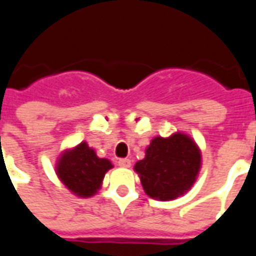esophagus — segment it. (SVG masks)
Segmentation results:
<instances>
[{"label": "esophagus", "instance_id": "1", "mask_svg": "<svg viewBox=\"0 0 256 256\" xmlns=\"http://www.w3.org/2000/svg\"><path fill=\"white\" fill-rule=\"evenodd\" d=\"M118 164L120 167H126V168H128V167L132 166V160H130V159H119V160H118Z\"/></svg>", "mask_w": 256, "mask_h": 256}]
</instances>
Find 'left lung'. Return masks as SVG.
I'll list each match as a JSON object with an SVG mask.
<instances>
[{"mask_svg": "<svg viewBox=\"0 0 256 256\" xmlns=\"http://www.w3.org/2000/svg\"><path fill=\"white\" fill-rule=\"evenodd\" d=\"M202 168V150L182 132L168 137L158 136L145 150V158L134 164L145 193L168 202L190 190Z\"/></svg>", "mask_w": 256, "mask_h": 256, "instance_id": "left-lung-1", "label": "left lung"}]
</instances>
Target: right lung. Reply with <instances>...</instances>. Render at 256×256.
<instances>
[{
    "instance_id": "obj_1",
    "label": "right lung",
    "mask_w": 256,
    "mask_h": 256,
    "mask_svg": "<svg viewBox=\"0 0 256 256\" xmlns=\"http://www.w3.org/2000/svg\"><path fill=\"white\" fill-rule=\"evenodd\" d=\"M111 160L98 158L86 141L64 150L56 160L54 172L70 192L78 198H92L102 185Z\"/></svg>"
}]
</instances>
